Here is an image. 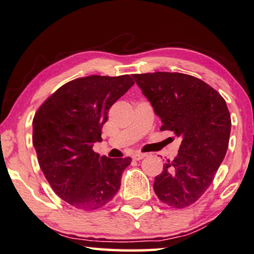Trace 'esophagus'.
<instances>
[{
    "label": "esophagus",
    "instance_id": "1",
    "mask_svg": "<svg viewBox=\"0 0 254 254\" xmlns=\"http://www.w3.org/2000/svg\"><path fill=\"white\" fill-rule=\"evenodd\" d=\"M146 156L145 153H134L133 155H132V159L134 160V161H139V160L144 159Z\"/></svg>",
    "mask_w": 254,
    "mask_h": 254
}]
</instances>
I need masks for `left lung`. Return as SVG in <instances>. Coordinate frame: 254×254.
Returning <instances> with one entry per match:
<instances>
[{
  "label": "left lung",
  "mask_w": 254,
  "mask_h": 254,
  "mask_svg": "<svg viewBox=\"0 0 254 254\" xmlns=\"http://www.w3.org/2000/svg\"><path fill=\"white\" fill-rule=\"evenodd\" d=\"M162 121L182 139L178 154L155 177L163 203L185 208L205 193L226 156L231 130L226 100L205 81L180 72L132 74Z\"/></svg>",
  "instance_id": "8db88e82"
}]
</instances>
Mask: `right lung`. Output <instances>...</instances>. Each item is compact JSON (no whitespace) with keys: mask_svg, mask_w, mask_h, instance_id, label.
Listing matches in <instances>:
<instances>
[{"mask_svg":"<svg viewBox=\"0 0 254 254\" xmlns=\"http://www.w3.org/2000/svg\"><path fill=\"white\" fill-rule=\"evenodd\" d=\"M133 84L128 74L77 78L35 113L32 141L39 166L53 191L74 208H102L120 190L131 158L100 156L93 144L102 140L110 107Z\"/></svg>","mask_w":254,"mask_h":254,"instance_id":"obj_1","label":"right lung"}]
</instances>
